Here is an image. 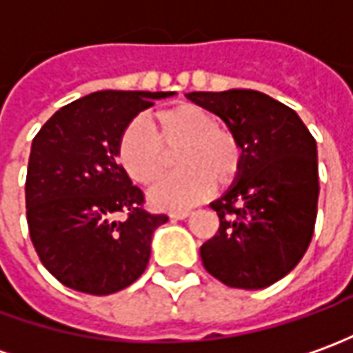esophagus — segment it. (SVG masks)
<instances>
[{"label": "esophagus", "mask_w": 353, "mask_h": 353, "mask_svg": "<svg viewBox=\"0 0 353 353\" xmlns=\"http://www.w3.org/2000/svg\"><path fill=\"white\" fill-rule=\"evenodd\" d=\"M190 215V212H172L171 219H186Z\"/></svg>", "instance_id": "34e87169"}]
</instances>
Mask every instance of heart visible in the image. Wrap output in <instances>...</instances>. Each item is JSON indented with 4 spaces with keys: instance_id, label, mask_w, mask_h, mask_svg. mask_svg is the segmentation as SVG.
Instances as JSON below:
<instances>
[{
    "instance_id": "b5f03b06",
    "label": "heart",
    "mask_w": 353,
    "mask_h": 353,
    "mask_svg": "<svg viewBox=\"0 0 353 353\" xmlns=\"http://www.w3.org/2000/svg\"><path fill=\"white\" fill-rule=\"evenodd\" d=\"M155 132L143 120L130 122L118 139V163L134 182L149 186L165 171V149L182 145L176 155L181 172L167 176L149 192L159 210H186L202 202L214 184H229L243 161L239 139L219 128L217 116L202 106H172L155 114Z\"/></svg>"
}]
</instances>
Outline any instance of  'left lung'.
Here are the masks:
<instances>
[{
  "mask_svg": "<svg viewBox=\"0 0 353 353\" xmlns=\"http://www.w3.org/2000/svg\"><path fill=\"white\" fill-rule=\"evenodd\" d=\"M186 99L219 116L243 149L235 181L210 204L219 229L200 247L204 268L229 288H268L299 264L313 237L316 141L295 110L260 91Z\"/></svg>",
  "mask_w": 353,
  "mask_h": 353,
  "instance_id": "8db88e82",
  "label": "left lung"
}]
</instances>
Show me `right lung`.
Listing matches in <instances>:
<instances>
[{
    "mask_svg": "<svg viewBox=\"0 0 353 353\" xmlns=\"http://www.w3.org/2000/svg\"><path fill=\"white\" fill-rule=\"evenodd\" d=\"M174 93L97 91L61 106L32 139L27 221L46 270L75 292L110 295L138 280L165 214L143 210V192L118 159V139L153 101ZM118 211L128 217L114 219Z\"/></svg>",
    "mask_w": 353,
    "mask_h": 353,
    "instance_id": "1",
    "label": "right lung"
}]
</instances>
